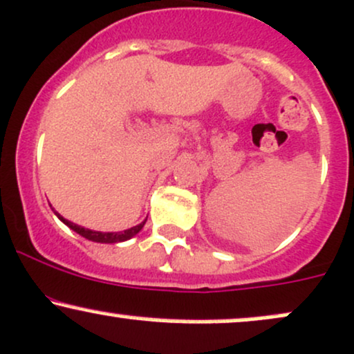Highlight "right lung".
Wrapping results in <instances>:
<instances>
[{"label":"right lung","mask_w":354,"mask_h":354,"mask_svg":"<svg viewBox=\"0 0 354 354\" xmlns=\"http://www.w3.org/2000/svg\"><path fill=\"white\" fill-rule=\"evenodd\" d=\"M55 215L60 218L62 221H64L67 227L72 228L73 232H77L79 235H82L84 239L87 240H92V242H100V243H115V242H124V240H129L131 236H134L138 232H141V228L145 227L146 220L142 221V223L136 225V227L129 228V230H124V232H115V234H112V232H109V234H102V232H94V230H88V228H84V227H79V225L72 223V221L65 220L64 216L58 215V213L55 212Z\"/></svg>","instance_id":"add662e5"}]
</instances>
